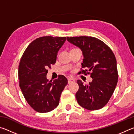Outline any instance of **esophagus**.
<instances>
[{"label": "esophagus", "instance_id": "34e87169", "mask_svg": "<svg viewBox=\"0 0 134 134\" xmlns=\"http://www.w3.org/2000/svg\"><path fill=\"white\" fill-rule=\"evenodd\" d=\"M74 81H75V80H74V79L73 78L69 77V79H68V83H69V84L73 83V82H74Z\"/></svg>", "mask_w": 134, "mask_h": 134}]
</instances>
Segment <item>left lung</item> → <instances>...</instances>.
<instances>
[{
  "label": "left lung",
  "instance_id": "1",
  "mask_svg": "<svg viewBox=\"0 0 134 134\" xmlns=\"http://www.w3.org/2000/svg\"><path fill=\"white\" fill-rule=\"evenodd\" d=\"M67 41L78 47L84 57L79 73L90 74L92 81L84 85L80 80L76 97L79 105L87 110L103 108L116 87L118 74L114 54L105 43L96 38L87 36L67 37Z\"/></svg>",
  "mask_w": 134,
  "mask_h": 134
}]
</instances>
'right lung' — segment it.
Instances as JSON below:
<instances>
[{"mask_svg": "<svg viewBox=\"0 0 134 134\" xmlns=\"http://www.w3.org/2000/svg\"><path fill=\"white\" fill-rule=\"evenodd\" d=\"M66 37L45 36L33 41L19 65V86L27 102L35 111L48 112L57 107L67 79L60 75L53 82L47 79L48 68L56 62L58 51Z\"/></svg>", "mask_w": 134, "mask_h": 134, "instance_id": "1", "label": "right lung"}]
</instances>
